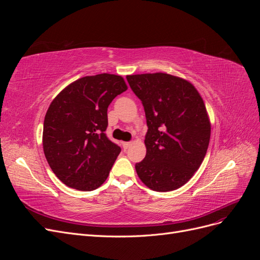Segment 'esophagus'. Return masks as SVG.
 <instances>
[{
    "label": "esophagus",
    "instance_id": "obj_1",
    "mask_svg": "<svg viewBox=\"0 0 260 260\" xmlns=\"http://www.w3.org/2000/svg\"><path fill=\"white\" fill-rule=\"evenodd\" d=\"M131 145H132L131 142H122V147H123L124 149H128Z\"/></svg>",
    "mask_w": 260,
    "mask_h": 260
}]
</instances>
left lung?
Instances as JSON below:
<instances>
[{
    "label": "left lung",
    "instance_id": "left-lung-1",
    "mask_svg": "<svg viewBox=\"0 0 260 260\" xmlns=\"http://www.w3.org/2000/svg\"><path fill=\"white\" fill-rule=\"evenodd\" d=\"M127 80L144 106L145 158L136 164L141 181L153 191L184 185L200 168L210 140V120L195 86L165 73L129 75Z\"/></svg>",
    "mask_w": 260,
    "mask_h": 260
}]
</instances>
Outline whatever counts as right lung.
Here are the masks:
<instances>
[{
	"label": "right lung",
	"mask_w": 260,
	"mask_h": 260,
	"mask_svg": "<svg viewBox=\"0 0 260 260\" xmlns=\"http://www.w3.org/2000/svg\"><path fill=\"white\" fill-rule=\"evenodd\" d=\"M128 89L121 76H86L68 84L44 117L43 151L62 183L93 191L107 179L120 147L105 135L107 108Z\"/></svg>",
	"instance_id": "1"
}]
</instances>
